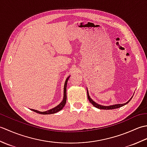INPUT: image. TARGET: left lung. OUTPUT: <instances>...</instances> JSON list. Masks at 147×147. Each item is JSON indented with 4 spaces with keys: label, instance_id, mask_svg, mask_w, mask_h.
Listing matches in <instances>:
<instances>
[{
    "label": "left lung",
    "instance_id": "left-lung-1",
    "mask_svg": "<svg viewBox=\"0 0 147 147\" xmlns=\"http://www.w3.org/2000/svg\"><path fill=\"white\" fill-rule=\"evenodd\" d=\"M87 95H88V100L90 101V102L92 104H93V105L94 106V107L98 108V109H104V110H109V109H117V108H119L121 107H122V106H123L124 105H126V104H127L130 100H131V98L129 100L128 102H127L126 103H125V104H116V105H111V106H103V105H99L98 104H96V102H95L93 100H92L91 99V98L89 96V94H88V91H87Z\"/></svg>",
    "mask_w": 147,
    "mask_h": 147
}]
</instances>
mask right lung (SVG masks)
<instances>
[{
    "instance_id": "right-lung-1",
    "label": "right lung",
    "mask_w": 147,
    "mask_h": 147,
    "mask_svg": "<svg viewBox=\"0 0 147 147\" xmlns=\"http://www.w3.org/2000/svg\"><path fill=\"white\" fill-rule=\"evenodd\" d=\"M69 78V77H68L66 79V80H65V82L64 87V98H63V100L61 102L60 104L58 105L57 107L53 108V109H51V110H49L47 111L40 112V111H36V110H33V109H32V111L36 112V113H38V114H51L56 113V112L60 111L61 109H62V108H63L64 107V105H65V103H66V100H67L66 86H67V83Z\"/></svg>"
}]
</instances>
